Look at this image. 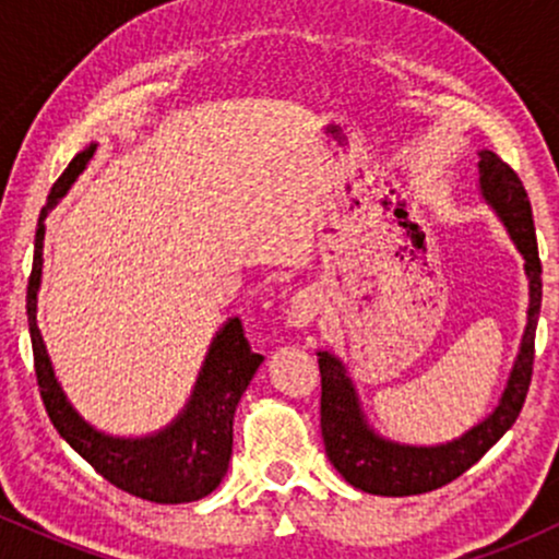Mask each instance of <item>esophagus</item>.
<instances>
[{
    "instance_id": "esophagus-1",
    "label": "esophagus",
    "mask_w": 559,
    "mask_h": 559,
    "mask_svg": "<svg viewBox=\"0 0 559 559\" xmlns=\"http://www.w3.org/2000/svg\"><path fill=\"white\" fill-rule=\"evenodd\" d=\"M320 312V297L312 288H299L292 299H288L286 307V320L294 329H305L310 325L316 316Z\"/></svg>"
}]
</instances>
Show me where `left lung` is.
Returning <instances> with one entry per match:
<instances>
[{"label": "left lung", "mask_w": 559, "mask_h": 559, "mask_svg": "<svg viewBox=\"0 0 559 559\" xmlns=\"http://www.w3.org/2000/svg\"><path fill=\"white\" fill-rule=\"evenodd\" d=\"M480 194L497 210L510 230L512 241L525 258V273L531 284L528 325H525L521 355L512 368L502 402L484 423L471 428L463 439L441 447H402L381 439L365 423L355 386L344 365L329 352H318L320 365V431L325 454L355 489L381 497H409L452 484L471 465H476L521 415L531 376H534V342L538 310H542V260L531 202L518 173L484 150L478 159Z\"/></svg>", "instance_id": "1"}]
</instances>
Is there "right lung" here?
<instances>
[{"label": "right lung", "mask_w": 559, "mask_h": 559, "mask_svg": "<svg viewBox=\"0 0 559 559\" xmlns=\"http://www.w3.org/2000/svg\"><path fill=\"white\" fill-rule=\"evenodd\" d=\"M96 146L92 144L81 155L70 159V165L57 178L49 191L47 210L70 189V183L86 168ZM41 247L44 223L36 228L34 267L28 275V294H25V312H28L31 344H34L36 383L41 391L44 407L57 433L68 441L102 478L123 489L133 497L157 504L197 502L217 489L228 471L230 447H234V413L241 394L247 391L252 376L258 373L262 355L252 352L239 318L228 320L217 333L210 355L204 360L202 373L191 394L189 404L178 415L173 426L146 439H112L94 431L86 420L70 407L57 383L52 362L44 349L41 333L36 325V292L41 281Z\"/></svg>", "instance_id": "obj_1"}]
</instances>
